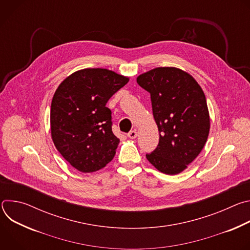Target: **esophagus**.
Segmentation results:
<instances>
[{
	"instance_id": "obj_1",
	"label": "esophagus",
	"mask_w": 250,
	"mask_h": 250,
	"mask_svg": "<svg viewBox=\"0 0 250 250\" xmlns=\"http://www.w3.org/2000/svg\"><path fill=\"white\" fill-rule=\"evenodd\" d=\"M136 136H137V131H136V129L130 130V131L127 133V137H129V138H131V139H134Z\"/></svg>"
}]
</instances>
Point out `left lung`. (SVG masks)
I'll use <instances>...</instances> for the list:
<instances>
[{"instance_id": "8db88e82", "label": "left lung", "mask_w": 250, "mask_h": 250, "mask_svg": "<svg viewBox=\"0 0 250 250\" xmlns=\"http://www.w3.org/2000/svg\"><path fill=\"white\" fill-rule=\"evenodd\" d=\"M150 93L159 144L146 154L160 172L179 174L200 154L209 132L205 94L198 82L176 67H157L136 78Z\"/></svg>"}]
</instances>
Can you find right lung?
Returning <instances> with one entry per match:
<instances>
[{"instance_id":"obj_1","label":"right lung","mask_w":250,"mask_h":250,"mask_svg":"<svg viewBox=\"0 0 250 250\" xmlns=\"http://www.w3.org/2000/svg\"><path fill=\"white\" fill-rule=\"evenodd\" d=\"M129 78L104 68H86L69 75L51 102L50 129L56 149L74 168L91 173L113 160L120 139L112 130L105 104Z\"/></svg>"}]
</instances>
